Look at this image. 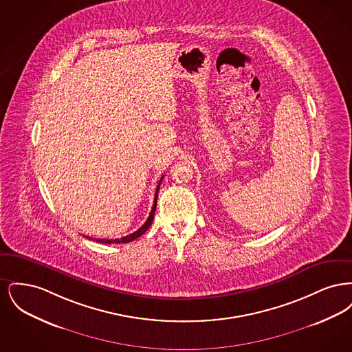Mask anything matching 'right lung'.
Instances as JSON below:
<instances>
[{
	"instance_id": "add662e5",
	"label": "right lung",
	"mask_w": 352,
	"mask_h": 352,
	"mask_svg": "<svg viewBox=\"0 0 352 352\" xmlns=\"http://www.w3.org/2000/svg\"><path fill=\"white\" fill-rule=\"evenodd\" d=\"M164 177H165V175H164ZM164 177L160 179V182L157 184L155 197H154V204H153V207H151L149 218L146 219V221L142 224L141 228H138L133 234H126V236H124V237H121V239H94V240H96L98 243H102V244H115V243L120 244V243H129V241H133L137 237H140L141 234H145V232L148 231V228L151 227V223H153V219H154V212H155V207H157V198H158V191H160V186H161V182H162Z\"/></svg>"
}]
</instances>
